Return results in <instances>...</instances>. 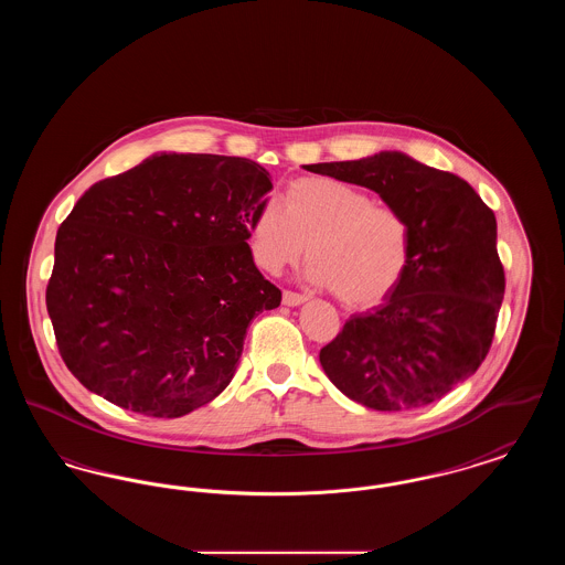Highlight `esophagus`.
Segmentation results:
<instances>
[{"label": "esophagus", "instance_id": "obj_1", "mask_svg": "<svg viewBox=\"0 0 565 565\" xmlns=\"http://www.w3.org/2000/svg\"><path fill=\"white\" fill-rule=\"evenodd\" d=\"M284 305H288V307H296V305H300V302H305L307 300V296L298 295V292H292V290H284Z\"/></svg>", "mask_w": 565, "mask_h": 565}]
</instances>
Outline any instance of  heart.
<instances>
[{"label": "heart", "mask_w": 565, "mask_h": 565, "mask_svg": "<svg viewBox=\"0 0 565 565\" xmlns=\"http://www.w3.org/2000/svg\"><path fill=\"white\" fill-rule=\"evenodd\" d=\"M254 263L270 275L309 256L307 279L348 307H373L403 281L413 258L406 215L334 178H298L281 207L265 203L249 222Z\"/></svg>", "instance_id": "1"}]
</instances>
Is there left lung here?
Returning a JSON list of instances; mask_svg holds the SVG:
<instances>
[{
  "label": "left lung",
  "instance_id": "8db88e82",
  "mask_svg": "<svg viewBox=\"0 0 565 565\" xmlns=\"http://www.w3.org/2000/svg\"><path fill=\"white\" fill-rule=\"evenodd\" d=\"M307 169L375 190L413 231L403 281L323 345V373L348 398L375 411L440 401L477 373L493 341L507 286L495 215L459 175L401 152Z\"/></svg>",
  "mask_w": 565,
  "mask_h": 565
}]
</instances>
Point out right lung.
<instances>
[{
    "label": "right lung",
    "mask_w": 565,
    "mask_h": 565,
    "mask_svg": "<svg viewBox=\"0 0 565 565\" xmlns=\"http://www.w3.org/2000/svg\"><path fill=\"white\" fill-rule=\"evenodd\" d=\"M270 189L247 159L159 154L82 194L56 233L46 309L86 390L173 419L231 383L247 326L281 302L247 245Z\"/></svg>",
    "instance_id": "add662e5"
}]
</instances>
